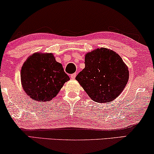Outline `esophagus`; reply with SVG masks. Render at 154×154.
<instances>
[{
    "instance_id": "esophagus-1",
    "label": "esophagus",
    "mask_w": 154,
    "mask_h": 154,
    "mask_svg": "<svg viewBox=\"0 0 154 154\" xmlns=\"http://www.w3.org/2000/svg\"><path fill=\"white\" fill-rule=\"evenodd\" d=\"M75 76H76V73H73V74L71 75V78L72 79H75Z\"/></svg>"
}]
</instances>
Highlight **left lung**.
I'll return each mask as SVG.
<instances>
[{
	"label": "left lung",
	"mask_w": 154,
	"mask_h": 154,
	"mask_svg": "<svg viewBox=\"0 0 154 154\" xmlns=\"http://www.w3.org/2000/svg\"><path fill=\"white\" fill-rule=\"evenodd\" d=\"M128 67L119 55L100 48L85 54V68L75 79L97 103H109L123 91L129 80Z\"/></svg>",
	"instance_id": "8db88e82"
}]
</instances>
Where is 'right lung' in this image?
I'll return each instance as SVG.
<instances>
[{"label": "right lung", "instance_id": "right-lung-1", "mask_svg": "<svg viewBox=\"0 0 154 154\" xmlns=\"http://www.w3.org/2000/svg\"><path fill=\"white\" fill-rule=\"evenodd\" d=\"M20 77L26 94L33 100L42 102L52 100L70 80L51 53L29 56L22 66Z\"/></svg>", "mask_w": 154, "mask_h": 154}]
</instances>
